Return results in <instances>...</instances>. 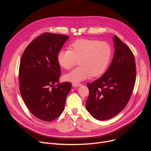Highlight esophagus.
<instances>
[{"mask_svg":"<svg viewBox=\"0 0 151 151\" xmlns=\"http://www.w3.org/2000/svg\"><path fill=\"white\" fill-rule=\"evenodd\" d=\"M82 84H80V83H74V84H72V86H74V87H75V88H77V87H79Z\"/></svg>","mask_w":151,"mask_h":151,"instance_id":"obj_1","label":"esophagus"}]
</instances>
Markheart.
I'll return each instance as SVG.
<instances>
[{
    "label": "heart",
    "mask_w": 151,
    "mask_h": 151,
    "mask_svg": "<svg viewBox=\"0 0 151 151\" xmlns=\"http://www.w3.org/2000/svg\"><path fill=\"white\" fill-rule=\"evenodd\" d=\"M69 50H62L57 56L62 68L70 69L79 60V67L64 76L72 83H79L92 76H101L106 70L112 56V49L108 43L96 40L82 39L70 45Z\"/></svg>",
    "instance_id": "1"
}]
</instances>
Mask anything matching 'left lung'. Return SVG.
<instances>
[{
	"label": "left lung",
	"mask_w": 151,
	"mask_h": 151,
	"mask_svg": "<svg viewBox=\"0 0 151 151\" xmlns=\"http://www.w3.org/2000/svg\"><path fill=\"white\" fill-rule=\"evenodd\" d=\"M115 53L106 72L87 84L89 90L86 108L98 120H106L122 111L129 102L134 88L136 66L134 54L116 35Z\"/></svg>",
	"instance_id": "1"
}]
</instances>
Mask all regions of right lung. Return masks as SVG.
<instances>
[{
	"label": "right lung",
	"instance_id": "1",
	"mask_svg": "<svg viewBox=\"0 0 151 151\" xmlns=\"http://www.w3.org/2000/svg\"><path fill=\"white\" fill-rule=\"evenodd\" d=\"M68 38L66 35L43 33L28 45L21 59V96L31 113L43 121L51 122L61 115L72 88L68 82L56 84L60 76L57 56Z\"/></svg>",
	"mask_w": 151,
	"mask_h": 151
}]
</instances>
